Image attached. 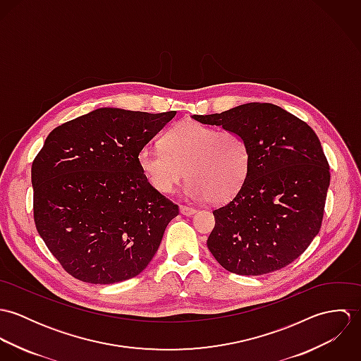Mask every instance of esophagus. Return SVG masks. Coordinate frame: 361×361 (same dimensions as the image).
<instances>
[{
    "mask_svg": "<svg viewBox=\"0 0 361 361\" xmlns=\"http://www.w3.org/2000/svg\"><path fill=\"white\" fill-rule=\"evenodd\" d=\"M180 212L186 216H192L193 214H196V208L193 207L180 206Z\"/></svg>",
    "mask_w": 361,
    "mask_h": 361,
    "instance_id": "1",
    "label": "esophagus"
}]
</instances>
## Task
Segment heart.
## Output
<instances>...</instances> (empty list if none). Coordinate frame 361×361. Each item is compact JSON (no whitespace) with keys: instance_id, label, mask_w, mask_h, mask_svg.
I'll return each instance as SVG.
<instances>
[{"instance_id":"heart-1","label":"heart","mask_w":361,"mask_h":361,"mask_svg":"<svg viewBox=\"0 0 361 361\" xmlns=\"http://www.w3.org/2000/svg\"><path fill=\"white\" fill-rule=\"evenodd\" d=\"M139 166L155 190L172 193L185 179L186 195L195 200L224 204L243 188L252 165L247 139L235 130H218L196 121L173 126L162 146H146Z\"/></svg>"}]
</instances>
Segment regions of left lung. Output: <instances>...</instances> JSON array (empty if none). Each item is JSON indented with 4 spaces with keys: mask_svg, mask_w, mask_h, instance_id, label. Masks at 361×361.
I'll use <instances>...</instances> for the list:
<instances>
[{
    "mask_svg": "<svg viewBox=\"0 0 361 361\" xmlns=\"http://www.w3.org/2000/svg\"><path fill=\"white\" fill-rule=\"evenodd\" d=\"M193 119L242 133L252 165L240 192L212 211L207 246L238 275H264L295 261L318 235L331 173L315 132L269 103H249Z\"/></svg>",
    "mask_w": 361,
    "mask_h": 361,
    "instance_id": "1",
    "label": "left lung"
}]
</instances>
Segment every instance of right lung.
Instances as JSON below:
<instances>
[{"label": "right lung", "mask_w": 361, "mask_h": 361, "mask_svg": "<svg viewBox=\"0 0 361 361\" xmlns=\"http://www.w3.org/2000/svg\"><path fill=\"white\" fill-rule=\"evenodd\" d=\"M175 115L99 108L47 136L32 164L35 224L73 278L122 282L154 257L179 208L149 183L137 157Z\"/></svg>", "instance_id": "add662e5"}]
</instances>
